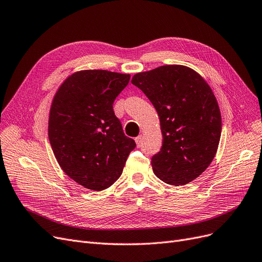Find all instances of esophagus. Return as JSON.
I'll return each mask as SVG.
<instances>
[{
	"instance_id": "34e87169",
	"label": "esophagus",
	"mask_w": 262,
	"mask_h": 262,
	"mask_svg": "<svg viewBox=\"0 0 262 262\" xmlns=\"http://www.w3.org/2000/svg\"><path fill=\"white\" fill-rule=\"evenodd\" d=\"M142 142H143V137L142 135H139L138 138H135V143H137V146L140 147L142 145Z\"/></svg>"
}]
</instances>
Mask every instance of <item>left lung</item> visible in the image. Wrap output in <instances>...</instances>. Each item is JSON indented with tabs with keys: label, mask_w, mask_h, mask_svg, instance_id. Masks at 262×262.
<instances>
[{
	"label": "left lung",
	"mask_w": 262,
	"mask_h": 262,
	"mask_svg": "<svg viewBox=\"0 0 262 262\" xmlns=\"http://www.w3.org/2000/svg\"><path fill=\"white\" fill-rule=\"evenodd\" d=\"M159 116L160 151L151 157L161 181L185 185L209 167L221 137V114L209 84L195 70L182 65L160 66L134 75Z\"/></svg>",
	"instance_id": "left-lung-1"
}]
</instances>
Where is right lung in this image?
I'll return each mask as SVG.
<instances>
[{
  "label": "right lung",
  "instance_id": "add662e5",
  "mask_svg": "<svg viewBox=\"0 0 262 262\" xmlns=\"http://www.w3.org/2000/svg\"><path fill=\"white\" fill-rule=\"evenodd\" d=\"M129 80L130 75L108 70H81L53 98L49 139L54 155L69 178L92 191L113 185L137 146L113 110Z\"/></svg>",
  "mask_w": 262,
  "mask_h": 262
}]
</instances>
